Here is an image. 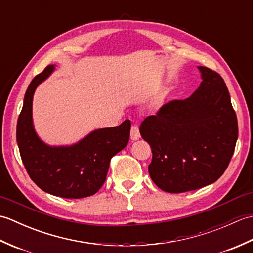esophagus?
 Returning a JSON list of instances; mask_svg holds the SVG:
<instances>
[{
	"mask_svg": "<svg viewBox=\"0 0 253 253\" xmlns=\"http://www.w3.org/2000/svg\"><path fill=\"white\" fill-rule=\"evenodd\" d=\"M130 137H131V140H138L139 138H140V132H139V127L137 125H133L131 127V130H130Z\"/></svg>",
	"mask_w": 253,
	"mask_h": 253,
	"instance_id": "34e87169",
	"label": "esophagus"
}]
</instances>
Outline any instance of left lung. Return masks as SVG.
Wrapping results in <instances>:
<instances>
[{"instance_id":"1","label":"left lung","mask_w":253,"mask_h":253,"mask_svg":"<svg viewBox=\"0 0 253 253\" xmlns=\"http://www.w3.org/2000/svg\"><path fill=\"white\" fill-rule=\"evenodd\" d=\"M202 82L189 98L164 104L140 125L152 150L149 174L160 189L180 193L223 175L238 138L237 116L219 75L199 66Z\"/></svg>"}]
</instances>
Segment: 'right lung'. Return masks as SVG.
Listing matches in <instances>:
<instances>
[{
  "mask_svg": "<svg viewBox=\"0 0 253 253\" xmlns=\"http://www.w3.org/2000/svg\"><path fill=\"white\" fill-rule=\"evenodd\" d=\"M49 65L31 80L18 117L16 138L27 173L35 184L53 196L80 199L92 196L104 184L110 161L129 140L130 121L91 131L72 146H49L37 135L32 99L38 85L54 72Z\"/></svg>",
  "mask_w": 253,
  "mask_h": 253,
  "instance_id": "right-lung-1",
  "label": "right lung"
}]
</instances>
